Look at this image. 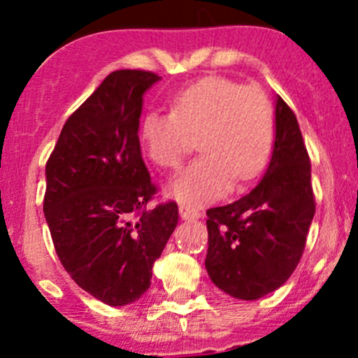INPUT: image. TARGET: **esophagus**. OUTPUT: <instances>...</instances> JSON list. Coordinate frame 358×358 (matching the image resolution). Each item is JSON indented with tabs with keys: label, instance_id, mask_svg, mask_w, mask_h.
Returning <instances> with one entry per match:
<instances>
[{
	"label": "esophagus",
	"instance_id": "obj_1",
	"mask_svg": "<svg viewBox=\"0 0 358 358\" xmlns=\"http://www.w3.org/2000/svg\"><path fill=\"white\" fill-rule=\"evenodd\" d=\"M180 216L182 218H199L201 211L197 208H194V206L183 202V204H180Z\"/></svg>",
	"mask_w": 358,
	"mask_h": 358
}]
</instances>
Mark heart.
I'll return each mask as SVG.
<instances>
[{"mask_svg": "<svg viewBox=\"0 0 358 358\" xmlns=\"http://www.w3.org/2000/svg\"><path fill=\"white\" fill-rule=\"evenodd\" d=\"M150 161L178 169L199 135L202 154L171 183L176 199L204 204L265 169L275 142V115L265 92L223 76H208L180 90L171 110L152 109L140 121Z\"/></svg>", "mask_w": 358, "mask_h": 358, "instance_id": "heart-1", "label": "heart"}]
</instances>
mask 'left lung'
I'll use <instances>...</instances> for the list:
<instances>
[{
    "label": "left lung",
    "instance_id": "obj_1",
    "mask_svg": "<svg viewBox=\"0 0 358 358\" xmlns=\"http://www.w3.org/2000/svg\"><path fill=\"white\" fill-rule=\"evenodd\" d=\"M310 173L298 119L277 96L275 143L266 173L239 201L206 211V270L220 289L258 299L289 279L315 215Z\"/></svg>",
    "mask_w": 358,
    "mask_h": 358
}]
</instances>
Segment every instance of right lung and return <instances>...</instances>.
<instances>
[{
  "label": "right lung",
  "mask_w": 358,
  "mask_h": 358,
  "mask_svg": "<svg viewBox=\"0 0 358 358\" xmlns=\"http://www.w3.org/2000/svg\"><path fill=\"white\" fill-rule=\"evenodd\" d=\"M159 79L114 71L69 115L46 161L43 201L57 256L79 287L112 306L138 299L178 223V204L159 202L142 159L143 93Z\"/></svg>",
  "instance_id": "1"
}]
</instances>
